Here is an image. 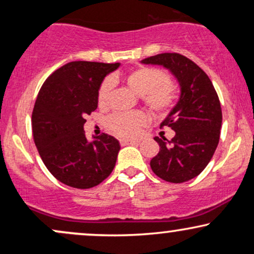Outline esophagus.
<instances>
[{
    "instance_id": "obj_1",
    "label": "esophagus",
    "mask_w": 254,
    "mask_h": 254,
    "mask_svg": "<svg viewBox=\"0 0 254 254\" xmlns=\"http://www.w3.org/2000/svg\"><path fill=\"white\" fill-rule=\"evenodd\" d=\"M121 144L122 145H127V144H135V143H138V139H129V138H122L121 141Z\"/></svg>"
}]
</instances>
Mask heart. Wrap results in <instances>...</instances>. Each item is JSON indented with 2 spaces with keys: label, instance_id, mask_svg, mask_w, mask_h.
I'll return each instance as SVG.
<instances>
[{
  "label": "heart",
  "instance_id": "obj_1",
  "mask_svg": "<svg viewBox=\"0 0 254 254\" xmlns=\"http://www.w3.org/2000/svg\"><path fill=\"white\" fill-rule=\"evenodd\" d=\"M124 82L137 94L143 97V101L151 111L159 115L167 113L176 101V88L173 83L160 69L154 66H138L127 71L123 77ZM112 81L110 78L103 81L98 92V104L106 107L109 104ZM147 115L141 111L122 112L111 116L109 119L110 129L119 136L133 137L147 124Z\"/></svg>",
  "mask_w": 254,
  "mask_h": 254
}]
</instances>
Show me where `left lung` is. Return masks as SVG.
<instances>
[{"label": "left lung", "instance_id": "obj_1", "mask_svg": "<svg viewBox=\"0 0 254 254\" xmlns=\"http://www.w3.org/2000/svg\"><path fill=\"white\" fill-rule=\"evenodd\" d=\"M168 69L180 86V97L160 124L176 131L171 141L154 137L160 151L150 160L154 173L168 183L193 179L210 162L220 141L222 111L208 75L180 54H160L141 61Z\"/></svg>", "mask_w": 254, "mask_h": 254}]
</instances>
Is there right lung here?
<instances>
[{
    "label": "right lung",
    "instance_id": "obj_1",
    "mask_svg": "<svg viewBox=\"0 0 254 254\" xmlns=\"http://www.w3.org/2000/svg\"><path fill=\"white\" fill-rule=\"evenodd\" d=\"M119 63L76 61L61 66L43 83L32 112L33 139L44 165L65 185L90 189L104 182L117 161L113 136L86 138L87 115L98 107V92Z\"/></svg>",
    "mask_w": 254,
    "mask_h": 254
}]
</instances>
